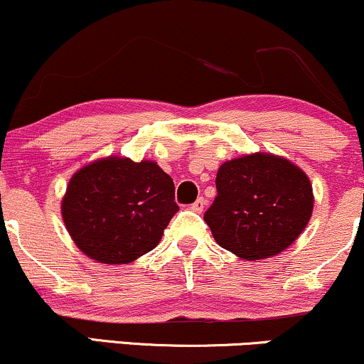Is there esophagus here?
Here are the masks:
<instances>
[{
  "label": "esophagus",
  "mask_w": 364,
  "mask_h": 364,
  "mask_svg": "<svg viewBox=\"0 0 364 364\" xmlns=\"http://www.w3.org/2000/svg\"><path fill=\"white\" fill-rule=\"evenodd\" d=\"M205 208V199L204 197H199V199L196 200L194 204H192V210H196V213H203Z\"/></svg>",
  "instance_id": "obj_1"
}]
</instances>
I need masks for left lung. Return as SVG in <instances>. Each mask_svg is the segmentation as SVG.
<instances>
[{
	"label": "left lung",
	"mask_w": 364,
	"mask_h": 364,
	"mask_svg": "<svg viewBox=\"0 0 364 364\" xmlns=\"http://www.w3.org/2000/svg\"><path fill=\"white\" fill-rule=\"evenodd\" d=\"M216 189L204 221L219 246L245 259L282 253L312 216L311 181L284 156L258 151L224 161Z\"/></svg>",
	"instance_id": "left-lung-1"
}]
</instances>
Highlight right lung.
Instances as JSON below:
<instances>
[{
	"label": "right lung",
	"mask_w": 364,
	"mask_h": 364,
	"mask_svg": "<svg viewBox=\"0 0 364 364\" xmlns=\"http://www.w3.org/2000/svg\"><path fill=\"white\" fill-rule=\"evenodd\" d=\"M178 210L175 187L156 161L106 156L77 170L62 199L75 246L106 264H127L159 245Z\"/></svg>",
	"instance_id": "obj_1"
}]
</instances>
